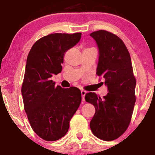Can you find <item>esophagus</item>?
<instances>
[{"label": "esophagus", "instance_id": "34e87169", "mask_svg": "<svg viewBox=\"0 0 155 155\" xmlns=\"http://www.w3.org/2000/svg\"><path fill=\"white\" fill-rule=\"evenodd\" d=\"M81 96H82V101H85V96L86 93H87V91H85V90H81Z\"/></svg>", "mask_w": 155, "mask_h": 155}]
</instances>
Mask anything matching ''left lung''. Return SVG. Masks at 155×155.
<instances>
[{
	"label": "left lung",
	"mask_w": 155,
	"mask_h": 155,
	"mask_svg": "<svg viewBox=\"0 0 155 155\" xmlns=\"http://www.w3.org/2000/svg\"><path fill=\"white\" fill-rule=\"evenodd\" d=\"M98 48L96 74L104 78L108 93L101 98L96 93L85 99L96 112L90 122L93 134L104 141L118 138L127 129L135 103L136 81L130 54L121 39L107 31L90 34Z\"/></svg>",
	"instance_id": "left-lung-1"
}]
</instances>
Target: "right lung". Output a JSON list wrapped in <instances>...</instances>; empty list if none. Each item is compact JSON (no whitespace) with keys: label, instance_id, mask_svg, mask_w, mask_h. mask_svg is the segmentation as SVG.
Instances as JSON below:
<instances>
[{"label":"right lung","instance_id":"right-lung-1","mask_svg":"<svg viewBox=\"0 0 155 155\" xmlns=\"http://www.w3.org/2000/svg\"><path fill=\"white\" fill-rule=\"evenodd\" d=\"M81 38V33L50 34L37 41L28 54L22 96L31 127L44 140L64 137L81 104L80 90L56 87L51 80L61 72L65 53Z\"/></svg>","mask_w":155,"mask_h":155}]
</instances>
